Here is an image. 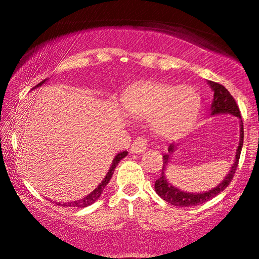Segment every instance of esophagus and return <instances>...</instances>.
<instances>
[{"label": "esophagus", "mask_w": 259, "mask_h": 259, "mask_svg": "<svg viewBox=\"0 0 259 259\" xmlns=\"http://www.w3.org/2000/svg\"><path fill=\"white\" fill-rule=\"evenodd\" d=\"M147 147V139L145 137H138L134 139L132 146H131V152L132 153H143Z\"/></svg>", "instance_id": "1"}]
</instances>
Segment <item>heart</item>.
Returning <instances> with one entry per match:
<instances>
[{
  "instance_id": "1",
  "label": "heart",
  "mask_w": 259,
  "mask_h": 259,
  "mask_svg": "<svg viewBox=\"0 0 259 259\" xmlns=\"http://www.w3.org/2000/svg\"><path fill=\"white\" fill-rule=\"evenodd\" d=\"M123 107L136 118H151L155 132L169 136L192 125L200 99L190 86L145 82L131 88L123 99Z\"/></svg>"
}]
</instances>
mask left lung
I'll return each instance as SVG.
<instances>
[{
  "instance_id": "obj_1",
  "label": "left lung",
  "mask_w": 259,
  "mask_h": 259,
  "mask_svg": "<svg viewBox=\"0 0 259 259\" xmlns=\"http://www.w3.org/2000/svg\"><path fill=\"white\" fill-rule=\"evenodd\" d=\"M212 91H213V102H212V113L211 114H221V113H228V114H232L235 116H238L240 119V138H239V145L236 152V158L235 162H233L231 169H230L229 175H226L224 180L219 184L218 186H215L214 189L206 192L201 193H187L184 191H180L177 187L169 185L167 180L165 178V168L167 166V162L169 160V155L176 151V144H171L168 146V153L162 155V160H164V165H162L161 169V177L155 180L154 189L155 192L159 194V197H161L165 201H167L171 205L175 206H182V207H189V206H197L205 203V201L210 200L211 198L217 196L218 193H221L222 191H224L226 187L229 186V184L231 183V180L235 176L236 169L238 167V161L240 157V152H242L243 147V140H244V128H243V121L242 116H240L239 107L237 105V102L230 92L223 86V84L218 82H213V81H208Z\"/></svg>"
}]
</instances>
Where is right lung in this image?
I'll use <instances>...</instances> for the list:
<instances>
[{
  "label": "right lung",
  "mask_w": 259,
  "mask_h": 259,
  "mask_svg": "<svg viewBox=\"0 0 259 259\" xmlns=\"http://www.w3.org/2000/svg\"><path fill=\"white\" fill-rule=\"evenodd\" d=\"M46 80H47V79H46ZM46 80L41 81V82L37 83L36 86H35L34 88H37L38 86H41L42 83L46 82ZM34 88H33V90H34ZM126 155H127V152H126V151L120 152V153H118V154L115 155V158L113 159L112 166H111V168H109L108 173H107V175H106L104 180H102V182L100 183V185H98V187L93 191V192H91L90 194H88V196H86V197L82 198V199H80V200L72 201V203H58V205H61V206H73V207H80V208H82V207L90 206V205L93 204L94 201H97V200L99 199V197L101 196L102 191H104L106 185H107V184L109 183V180H111L113 173H114V169H115V167H116V165H118L119 161L121 160L122 158H125Z\"/></svg>",
  "instance_id": "obj_1"
}]
</instances>
